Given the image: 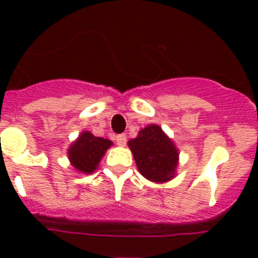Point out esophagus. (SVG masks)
Returning a JSON list of instances; mask_svg holds the SVG:
<instances>
[{"label":"esophagus","mask_w":258,"mask_h":258,"mask_svg":"<svg viewBox=\"0 0 258 258\" xmlns=\"http://www.w3.org/2000/svg\"><path fill=\"white\" fill-rule=\"evenodd\" d=\"M115 141L116 143H117V146L124 147V146L126 145V136H125V134H118V136L115 137Z\"/></svg>","instance_id":"34e87169"}]
</instances>
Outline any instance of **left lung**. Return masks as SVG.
Returning <instances> with one entry per match:
<instances>
[{
  "label": "left lung",
  "instance_id": "8db88e82",
  "mask_svg": "<svg viewBox=\"0 0 258 258\" xmlns=\"http://www.w3.org/2000/svg\"><path fill=\"white\" fill-rule=\"evenodd\" d=\"M141 174L151 182L164 183L175 177L179 152L161 126L150 124L127 142Z\"/></svg>",
  "mask_w": 258,
  "mask_h": 258
}]
</instances>
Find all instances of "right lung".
I'll return each mask as SVG.
<instances>
[{
    "label": "right lung",
    "instance_id": "right-lung-1",
    "mask_svg": "<svg viewBox=\"0 0 258 258\" xmlns=\"http://www.w3.org/2000/svg\"><path fill=\"white\" fill-rule=\"evenodd\" d=\"M113 143L102 137H95L90 132H81L77 140L71 143L67 155L71 165L77 172L90 174L99 166L102 157Z\"/></svg>",
    "mask_w": 258,
    "mask_h": 258
}]
</instances>
